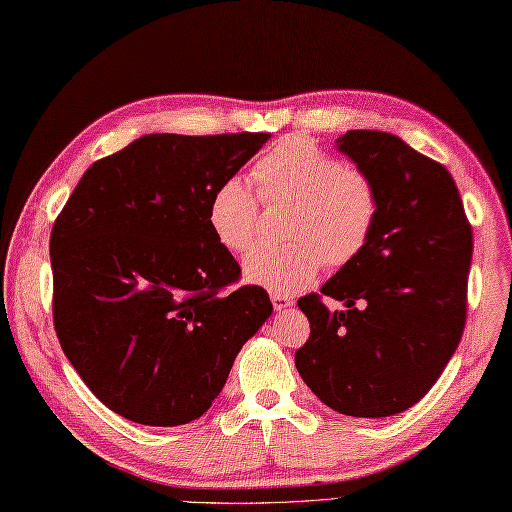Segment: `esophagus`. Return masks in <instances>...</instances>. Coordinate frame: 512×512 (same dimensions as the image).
Masks as SVG:
<instances>
[{"mask_svg": "<svg viewBox=\"0 0 512 512\" xmlns=\"http://www.w3.org/2000/svg\"><path fill=\"white\" fill-rule=\"evenodd\" d=\"M271 302H274V309H287V307H294V296H289V294H274L271 296Z\"/></svg>", "mask_w": 512, "mask_h": 512, "instance_id": "1", "label": "esophagus"}]
</instances>
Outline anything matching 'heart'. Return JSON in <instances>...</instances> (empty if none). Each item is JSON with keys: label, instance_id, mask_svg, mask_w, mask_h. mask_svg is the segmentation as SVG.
<instances>
[{"label": "heart", "instance_id": "1", "mask_svg": "<svg viewBox=\"0 0 512 512\" xmlns=\"http://www.w3.org/2000/svg\"><path fill=\"white\" fill-rule=\"evenodd\" d=\"M260 201L294 203L287 245H263L245 258L247 283L274 294H294L318 276L322 263H351L378 221V194L367 174L331 156L307 137H285L256 163ZM258 196L245 181L225 179L207 205L216 241L243 254L258 236Z\"/></svg>", "mask_w": 512, "mask_h": 512}]
</instances>
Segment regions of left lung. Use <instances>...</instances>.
<instances>
[{"mask_svg":"<svg viewBox=\"0 0 512 512\" xmlns=\"http://www.w3.org/2000/svg\"><path fill=\"white\" fill-rule=\"evenodd\" d=\"M338 150L369 176L378 221L362 252L298 300L309 340L300 378L333 411L389 417L411 409L440 378L462 340L473 229L442 163L378 130H349Z\"/></svg>","mask_w":512,"mask_h":512,"instance_id":"8db88e82","label":"left lung"}]
</instances>
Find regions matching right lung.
<instances>
[{
    "mask_svg": "<svg viewBox=\"0 0 512 512\" xmlns=\"http://www.w3.org/2000/svg\"><path fill=\"white\" fill-rule=\"evenodd\" d=\"M267 132L145 134L92 163L50 234L52 320L88 389L125 420L179 426L223 391L271 316L216 241L207 205Z\"/></svg>",
    "mask_w": 512,
    "mask_h": 512,
    "instance_id": "1",
    "label": "right lung"
}]
</instances>
